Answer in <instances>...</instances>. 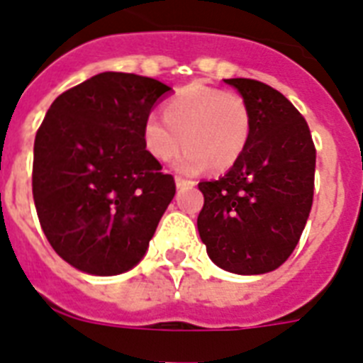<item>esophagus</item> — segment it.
Masks as SVG:
<instances>
[{"label":"esophagus","mask_w":363,"mask_h":363,"mask_svg":"<svg viewBox=\"0 0 363 363\" xmlns=\"http://www.w3.org/2000/svg\"><path fill=\"white\" fill-rule=\"evenodd\" d=\"M175 184H177V188H184V186H194L196 182L190 181V179H182V177H175Z\"/></svg>","instance_id":"esophagus-1"}]
</instances>
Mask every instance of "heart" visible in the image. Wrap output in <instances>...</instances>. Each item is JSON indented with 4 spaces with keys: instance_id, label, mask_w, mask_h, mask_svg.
Segmentation results:
<instances>
[{
    "instance_id": "1",
    "label": "heart",
    "mask_w": 363,
    "mask_h": 363,
    "mask_svg": "<svg viewBox=\"0 0 363 363\" xmlns=\"http://www.w3.org/2000/svg\"><path fill=\"white\" fill-rule=\"evenodd\" d=\"M251 136V108L238 92L191 84L164 106V118L151 114L144 123V144L160 162L177 158L179 172L194 175L210 164L228 169L238 162Z\"/></svg>"
}]
</instances>
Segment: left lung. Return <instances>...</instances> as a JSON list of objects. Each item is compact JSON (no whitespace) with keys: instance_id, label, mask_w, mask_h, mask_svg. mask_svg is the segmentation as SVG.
Returning <instances> with one entry per match:
<instances>
[{"instance_id":"left-lung-1","label":"left lung","mask_w":363,"mask_h":363,"mask_svg":"<svg viewBox=\"0 0 363 363\" xmlns=\"http://www.w3.org/2000/svg\"><path fill=\"white\" fill-rule=\"evenodd\" d=\"M251 108L247 147L218 181L199 182L197 228L216 266L260 275L282 266L299 243L313 201L315 145L308 123L279 90L225 79Z\"/></svg>"}]
</instances>
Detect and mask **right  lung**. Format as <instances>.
Wrapping results in <instances>:
<instances>
[{
  "mask_svg": "<svg viewBox=\"0 0 363 363\" xmlns=\"http://www.w3.org/2000/svg\"><path fill=\"white\" fill-rule=\"evenodd\" d=\"M172 88L105 72L60 94L36 130L33 199L51 247L90 275H120L147 251L175 179L144 144V123Z\"/></svg>",
  "mask_w": 363,
  "mask_h": 363,
  "instance_id": "obj_1",
  "label": "right lung"
}]
</instances>
